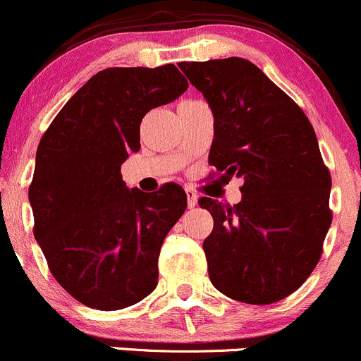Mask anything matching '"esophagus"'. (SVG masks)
<instances>
[{"label":"esophagus","mask_w":361,"mask_h":361,"mask_svg":"<svg viewBox=\"0 0 361 361\" xmlns=\"http://www.w3.org/2000/svg\"><path fill=\"white\" fill-rule=\"evenodd\" d=\"M185 196H188V207L189 209H192V207L198 203V196H196V192L192 191L191 188H185Z\"/></svg>","instance_id":"obj_1"}]
</instances>
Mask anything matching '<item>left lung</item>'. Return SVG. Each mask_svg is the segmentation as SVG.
Wrapping results in <instances>:
<instances>
[{
    "label": "left lung",
    "mask_w": 361,
    "mask_h": 361,
    "mask_svg": "<svg viewBox=\"0 0 361 361\" xmlns=\"http://www.w3.org/2000/svg\"><path fill=\"white\" fill-rule=\"evenodd\" d=\"M214 114L209 163L244 180L242 200L212 214L203 242L210 283L226 297L267 305L297 291L316 269L331 224V177L303 110L242 58L180 63Z\"/></svg>",
    "instance_id": "obj_1"
}]
</instances>
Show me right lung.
<instances>
[{
	"mask_svg": "<svg viewBox=\"0 0 361 361\" xmlns=\"http://www.w3.org/2000/svg\"><path fill=\"white\" fill-rule=\"evenodd\" d=\"M188 89L173 64L106 68L61 109L37 151L30 203L51 274L80 303L117 310L158 284L166 233L188 207L179 184L126 188L121 165L140 149V123Z\"/></svg>",
	"mask_w": 361,
	"mask_h": 361,
	"instance_id": "1",
	"label": "right lung"
}]
</instances>
